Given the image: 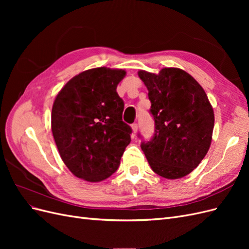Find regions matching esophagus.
Wrapping results in <instances>:
<instances>
[{
	"label": "esophagus",
	"instance_id": "34e87169",
	"mask_svg": "<svg viewBox=\"0 0 249 249\" xmlns=\"http://www.w3.org/2000/svg\"><path fill=\"white\" fill-rule=\"evenodd\" d=\"M131 126H132V131H133V133H134V134H136V133H137V131H138V124H133Z\"/></svg>",
	"mask_w": 249,
	"mask_h": 249
}]
</instances>
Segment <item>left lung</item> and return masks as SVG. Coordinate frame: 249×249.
I'll return each instance as SVG.
<instances>
[{"label": "left lung", "instance_id": "obj_1", "mask_svg": "<svg viewBox=\"0 0 249 249\" xmlns=\"http://www.w3.org/2000/svg\"><path fill=\"white\" fill-rule=\"evenodd\" d=\"M148 90L155 134L143 141L153 171L165 178L186 177L198 166L212 142L214 111L203 88L189 73L165 67L159 73L138 71Z\"/></svg>", "mask_w": 249, "mask_h": 249}]
</instances>
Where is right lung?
Returning a JSON list of instances; mask_svg holds the SVG:
<instances>
[{
    "label": "right lung",
    "instance_id": "right-lung-1",
    "mask_svg": "<svg viewBox=\"0 0 249 249\" xmlns=\"http://www.w3.org/2000/svg\"><path fill=\"white\" fill-rule=\"evenodd\" d=\"M124 70L96 67L74 76L57 94L52 132L64 164L73 176L101 182L114 173L132 129L123 122L124 101L116 92Z\"/></svg>",
    "mask_w": 249,
    "mask_h": 249
}]
</instances>
